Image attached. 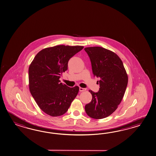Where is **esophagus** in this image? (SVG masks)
Here are the masks:
<instances>
[{
    "mask_svg": "<svg viewBox=\"0 0 156 156\" xmlns=\"http://www.w3.org/2000/svg\"><path fill=\"white\" fill-rule=\"evenodd\" d=\"M79 90H80V91H85L87 90V89H85V88H83V87H80Z\"/></svg>",
    "mask_w": 156,
    "mask_h": 156,
    "instance_id": "34e87169",
    "label": "esophagus"
}]
</instances>
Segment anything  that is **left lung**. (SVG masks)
<instances>
[{
	"mask_svg": "<svg viewBox=\"0 0 156 156\" xmlns=\"http://www.w3.org/2000/svg\"><path fill=\"white\" fill-rule=\"evenodd\" d=\"M84 50L90 59L94 76L99 77L98 93L89 90L91 101L85 107L88 116L101 119L111 115L117 108L123 97L128 76L123 63L115 53L104 48L92 47Z\"/></svg>",
	"mask_w": 156,
	"mask_h": 156,
	"instance_id": "obj_1",
	"label": "left lung"
}]
</instances>
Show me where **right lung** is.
Masks as SVG:
<instances>
[{"instance_id": "obj_1", "label": "right lung", "mask_w": 156, "mask_h": 156, "mask_svg": "<svg viewBox=\"0 0 156 156\" xmlns=\"http://www.w3.org/2000/svg\"><path fill=\"white\" fill-rule=\"evenodd\" d=\"M83 46L60 45L40 51L29 69L30 93L44 112L53 117L61 116L69 109L79 87H70L59 78L68 69L69 59Z\"/></svg>"}]
</instances>
